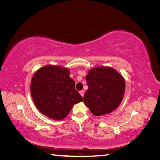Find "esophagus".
Returning <instances> with one entry per match:
<instances>
[{"label":"esophagus","instance_id":"34e87169","mask_svg":"<svg viewBox=\"0 0 160 160\" xmlns=\"http://www.w3.org/2000/svg\"><path fill=\"white\" fill-rule=\"evenodd\" d=\"M79 93H80V95H81L82 97H83V95H84V91H79Z\"/></svg>","mask_w":160,"mask_h":160}]
</instances>
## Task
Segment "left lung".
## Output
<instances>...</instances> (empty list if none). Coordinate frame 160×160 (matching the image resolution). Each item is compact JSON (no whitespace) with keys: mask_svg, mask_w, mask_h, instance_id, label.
<instances>
[{"mask_svg":"<svg viewBox=\"0 0 160 160\" xmlns=\"http://www.w3.org/2000/svg\"><path fill=\"white\" fill-rule=\"evenodd\" d=\"M88 89L83 101L96 116L108 114L117 109L123 98L125 83L123 76L110 67H97L86 76Z\"/></svg>","mask_w":160,"mask_h":160,"instance_id":"left-lung-1","label":"left lung"}]
</instances>
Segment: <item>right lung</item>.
<instances>
[{
	"label": "right lung",
	"instance_id": "obj_1",
	"mask_svg": "<svg viewBox=\"0 0 160 160\" xmlns=\"http://www.w3.org/2000/svg\"><path fill=\"white\" fill-rule=\"evenodd\" d=\"M69 70L61 66L46 65L34 74L31 94L38 110L54 120H62L83 98L75 89Z\"/></svg>",
	"mask_w": 160,
	"mask_h": 160
}]
</instances>
